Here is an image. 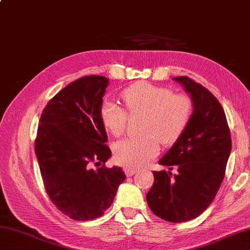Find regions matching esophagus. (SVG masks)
Returning a JSON list of instances; mask_svg holds the SVG:
<instances>
[{"label":"esophagus","mask_w":250,"mask_h":250,"mask_svg":"<svg viewBox=\"0 0 250 250\" xmlns=\"http://www.w3.org/2000/svg\"><path fill=\"white\" fill-rule=\"evenodd\" d=\"M124 171H125V174L128 176V177H131V176H133L134 174H135V170L134 168H131V167H125L124 168Z\"/></svg>","instance_id":"obj_1"}]
</instances>
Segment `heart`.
Here are the masks:
<instances>
[{
  "label": "heart",
  "mask_w": 250,
  "mask_h": 250,
  "mask_svg": "<svg viewBox=\"0 0 250 250\" xmlns=\"http://www.w3.org/2000/svg\"><path fill=\"white\" fill-rule=\"evenodd\" d=\"M131 113H145L140 138H125L113 146L119 165L140 167L157 156L160 141L164 145L175 143L187 128L193 113L191 98L163 86L137 83L121 93ZM101 119L108 132L119 137L125 132L128 116L117 103L106 99L101 107Z\"/></svg>",
  "instance_id": "1"
}]
</instances>
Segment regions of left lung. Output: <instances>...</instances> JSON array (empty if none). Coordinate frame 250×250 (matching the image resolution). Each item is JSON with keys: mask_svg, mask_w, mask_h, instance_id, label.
Instances as JSON below:
<instances>
[{"mask_svg": "<svg viewBox=\"0 0 250 250\" xmlns=\"http://www.w3.org/2000/svg\"><path fill=\"white\" fill-rule=\"evenodd\" d=\"M189 93L193 113L180 138L158 164L171 171H153L154 184L146 194L151 211L161 219L180 223L201 214L215 198L224 179L232 139L223 107L197 82L174 78Z\"/></svg>", "mask_w": 250, "mask_h": 250, "instance_id": "left-lung-1", "label": "left lung"}]
</instances>
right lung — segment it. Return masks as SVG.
I'll use <instances>...</instances> for the list:
<instances>
[{"instance_id": "obj_1", "label": "right lung", "mask_w": 250, "mask_h": 250, "mask_svg": "<svg viewBox=\"0 0 250 250\" xmlns=\"http://www.w3.org/2000/svg\"><path fill=\"white\" fill-rule=\"evenodd\" d=\"M107 86L108 79L99 75L72 82L50 99L39 120L35 152L44 189L72 220L102 216L125 179L120 167H105L111 156L101 119Z\"/></svg>"}]
</instances>
